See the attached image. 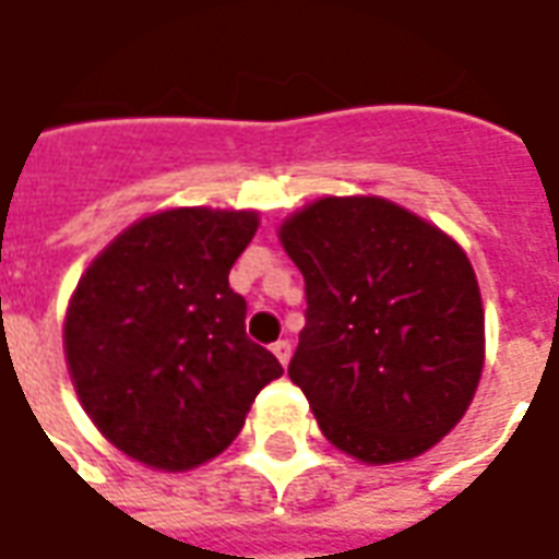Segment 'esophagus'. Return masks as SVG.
I'll return each mask as SVG.
<instances>
[{"mask_svg": "<svg viewBox=\"0 0 559 559\" xmlns=\"http://www.w3.org/2000/svg\"><path fill=\"white\" fill-rule=\"evenodd\" d=\"M272 354L278 357L281 366H287V362H290V354H293L290 342H287V338H281V342H275V345H272Z\"/></svg>", "mask_w": 559, "mask_h": 559, "instance_id": "34e87169", "label": "esophagus"}]
</instances>
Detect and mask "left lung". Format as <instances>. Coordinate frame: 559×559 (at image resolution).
<instances>
[{"mask_svg":"<svg viewBox=\"0 0 559 559\" xmlns=\"http://www.w3.org/2000/svg\"><path fill=\"white\" fill-rule=\"evenodd\" d=\"M306 278L287 374L320 432L362 463L424 454L466 415L484 366L469 257L439 226L378 197H326L287 217Z\"/></svg>","mask_w":559,"mask_h":559,"instance_id":"1","label":"left lung"}]
</instances>
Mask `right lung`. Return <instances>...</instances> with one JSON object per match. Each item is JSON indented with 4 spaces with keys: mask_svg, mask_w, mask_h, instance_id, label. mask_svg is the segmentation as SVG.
I'll list each match as a JSON object with an SVG mask.
<instances>
[{
    "mask_svg": "<svg viewBox=\"0 0 559 559\" xmlns=\"http://www.w3.org/2000/svg\"><path fill=\"white\" fill-rule=\"evenodd\" d=\"M257 212L171 209L123 229L78 281L66 362L90 420L151 469L202 466L284 369L245 333L229 269Z\"/></svg>",
    "mask_w": 559,
    "mask_h": 559,
    "instance_id": "obj_1",
    "label": "right lung"
}]
</instances>
